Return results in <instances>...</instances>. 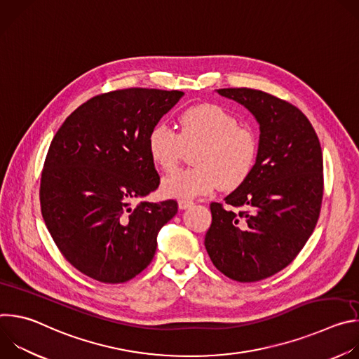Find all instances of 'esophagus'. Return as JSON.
Here are the masks:
<instances>
[{"label": "esophagus", "mask_w": 359, "mask_h": 359, "mask_svg": "<svg viewBox=\"0 0 359 359\" xmlns=\"http://www.w3.org/2000/svg\"><path fill=\"white\" fill-rule=\"evenodd\" d=\"M191 206H193V201H190V200H179V209L180 210H186V209H189Z\"/></svg>", "instance_id": "esophagus-1"}]
</instances>
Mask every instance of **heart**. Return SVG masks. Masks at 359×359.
<instances>
[{
    "label": "heart",
    "instance_id": "obj_1",
    "mask_svg": "<svg viewBox=\"0 0 359 359\" xmlns=\"http://www.w3.org/2000/svg\"><path fill=\"white\" fill-rule=\"evenodd\" d=\"M180 133L165 123L149 130L147 151L151 162L172 172L183 158L184 147L200 144L194 156L197 168L172 173L162 182L168 197L193 198L212 193L219 184L230 189L251 173L259 153L255 133L224 108L213 104L191 107L179 116Z\"/></svg>",
    "mask_w": 359,
    "mask_h": 359
}]
</instances>
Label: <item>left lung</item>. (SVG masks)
I'll return each mask as SVG.
<instances>
[{
  "mask_svg": "<svg viewBox=\"0 0 359 359\" xmlns=\"http://www.w3.org/2000/svg\"><path fill=\"white\" fill-rule=\"evenodd\" d=\"M260 125L248 177L223 203H212L204 245L216 269L254 283L285 269L313 234L324 193L323 151L306 116L288 102L250 88L217 89Z\"/></svg>",
  "mask_w": 359,
  "mask_h": 359,
  "instance_id": "1",
  "label": "left lung"
}]
</instances>
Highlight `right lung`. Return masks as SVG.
I'll list each match as a JSON object with an SVG mask.
<instances>
[{
    "mask_svg": "<svg viewBox=\"0 0 359 359\" xmlns=\"http://www.w3.org/2000/svg\"><path fill=\"white\" fill-rule=\"evenodd\" d=\"M183 95L129 88L93 96L50 142L41 212L57 247L82 274L119 284L150 264L177 201L136 203L161 183L147 135Z\"/></svg>",
    "mask_w": 359,
    "mask_h": 359,
    "instance_id": "right-lung-1",
    "label": "right lung"
}]
</instances>
